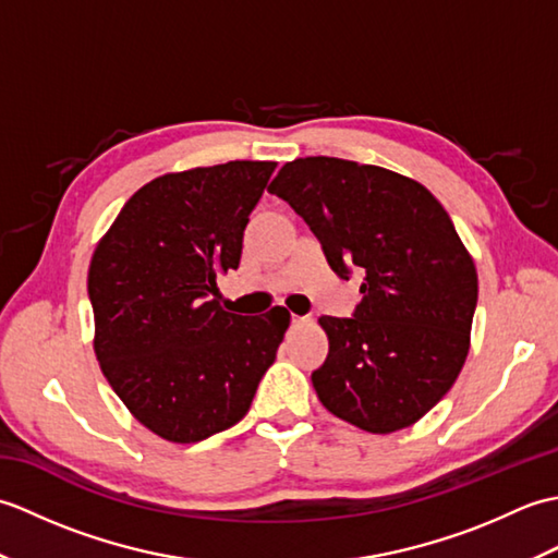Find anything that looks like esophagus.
Masks as SVG:
<instances>
[{
	"label": "esophagus",
	"mask_w": 558,
	"mask_h": 558,
	"mask_svg": "<svg viewBox=\"0 0 558 558\" xmlns=\"http://www.w3.org/2000/svg\"><path fill=\"white\" fill-rule=\"evenodd\" d=\"M310 322V316H298V314H292V324H306Z\"/></svg>",
	"instance_id": "obj_1"
}]
</instances>
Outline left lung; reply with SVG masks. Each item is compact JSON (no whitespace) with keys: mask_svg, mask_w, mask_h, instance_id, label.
<instances>
[{"mask_svg":"<svg viewBox=\"0 0 558 558\" xmlns=\"http://www.w3.org/2000/svg\"><path fill=\"white\" fill-rule=\"evenodd\" d=\"M304 218L340 278L364 272L352 318L322 316V405L369 434L422 420L470 352L477 270L444 206L405 174L340 158H298L268 186Z\"/></svg>","mask_w":558,"mask_h":558,"instance_id":"1","label":"left lung"}]
</instances>
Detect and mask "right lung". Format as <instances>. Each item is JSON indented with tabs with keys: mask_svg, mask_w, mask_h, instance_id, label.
<instances>
[{
	"mask_svg": "<svg viewBox=\"0 0 558 558\" xmlns=\"http://www.w3.org/2000/svg\"><path fill=\"white\" fill-rule=\"evenodd\" d=\"M276 165L156 177L93 252V350L126 410L165 441L196 444L240 422L286 338V306L248 318L225 312L218 292Z\"/></svg>",
	"mask_w": 558,
	"mask_h": 558,
	"instance_id": "1",
	"label": "right lung"
}]
</instances>
